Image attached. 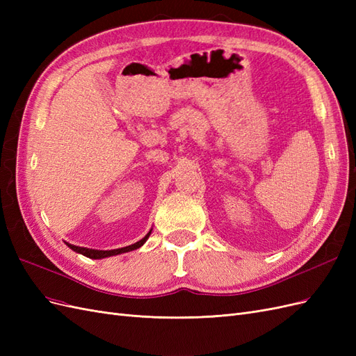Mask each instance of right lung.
<instances>
[{
  "label": "right lung",
  "instance_id": "add662e5",
  "mask_svg": "<svg viewBox=\"0 0 356 356\" xmlns=\"http://www.w3.org/2000/svg\"><path fill=\"white\" fill-rule=\"evenodd\" d=\"M152 230H153V229H152ZM152 230H149V232L144 236V238H143L141 241H138L136 243H132V245L124 246V248H117V250H110V251L92 250V248H84V246H75V245H71V243H68V242H65V243H67L68 248H71V250L75 251V252H79V254H81V255H84V257H88V258H93V260H101V258L113 257V255H118V254H124V252H129V251L138 250V248H141V246L147 242V239L149 238V234H152Z\"/></svg>",
  "mask_w": 356,
  "mask_h": 356
}]
</instances>
